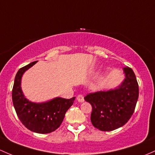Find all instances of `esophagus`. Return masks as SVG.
<instances>
[{
	"mask_svg": "<svg viewBox=\"0 0 155 155\" xmlns=\"http://www.w3.org/2000/svg\"><path fill=\"white\" fill-rule=\"evenodd\" d=\"M77 101H79V102H84V96H82V95H79V96H77Z\"/></svg>",
	"mask_w": 155,
	"mask_h": 155,
	"instance_id": "obj_1",
	"label": "esophagus"
}]
</instances>
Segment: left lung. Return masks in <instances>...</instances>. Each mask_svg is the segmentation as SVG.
Here are the masks:
<instances>
[{"label": "left lung", "instance_id": "obj_1", "mask_svg": "<svg viewBox=\"0 0 155 155\" xmlns=\"http://www.w3.org/2000/svg\"><path fill=\"white\" fill-rule=\"evenodd\" d=\"M123 70L125 79L118 87L91 93L84 97L92 106V124L101 131H112L123 127L135 111L138 84L132 68L127 67Z\"/></svg>", "mask_w": 155, "mask_h": 155}]
</instances>
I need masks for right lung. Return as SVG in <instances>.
Returning a JSON list of instances; mask_svg holds the SVG:
<instances>
[{
	"label": "right lung",
	"mask_w": 155,
	"mask_h": 155,
	"mask_svg": "<svg viewBox=\"0 0 155 155\" xmlns=\"http://www.w3.org/2000/svg\"><path fill=\"white\" fill-rule=\"evenodd\" d=\"M37 62L21 68L17 73L12 89V102L18 118L27 129L37 133L47 134L59 127L67 110L74 104L75 97L70 99L57 97L43 103L31 102L27 99L20 86L22 76Z\"/></svg>",
	"instance_id": "add662e5"
}]
</instances>
